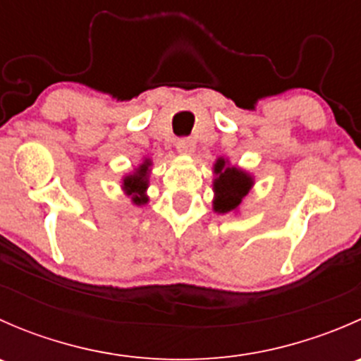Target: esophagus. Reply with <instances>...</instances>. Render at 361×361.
<instances>
[{
    "instance_id": "obj_1",
    "label": "esophagus",
    "mask_w": 361,
    "mask_h": 361,
    "mask_svg": "<svg viewBox=\"0 0 361 361\" xmlns=\"http://www.w3.org/2000/svg\"><path fill=\"white\" fill-rule=\"evenodd\" d=\"M176 150L178 154L190 155L195 150V141L190 140V137H181V140L176 141Z\"/></svg>"
}]
</instances>
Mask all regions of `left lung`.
Returning a JSON list of instances; mask_svg holds the SVG:
<instances>
[{
    "label": "left lung",
    "mask_w": 361,
    "mask_h": 361,
    "mask_svg": "<svg viewBox=\"0 0 361 361\" xmlns=\"http://www.w3.org/2000/svg\"><path fill=\"white\" fill-rule=\"evenodd\" d=\"M214 174L213 209L216 213L235 211L253 187V178L239 167L228 166L227 160L221 157L214 164Z\"/></svg>",
    "instance_id": "obj_1"
}]
</instances>
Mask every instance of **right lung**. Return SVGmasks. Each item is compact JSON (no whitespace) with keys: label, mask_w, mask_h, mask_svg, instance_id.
Wrapping results in <instances>:
<instances>
[{"label":"right lung","mask_w":361,"mask_h":361,"mask_svg":"<svg viewBox=\"0 0 361 361\" xmlns=\"http://www.w3.org/2000/svg\"><path fill=\"white\" fill-rule=\"evenodd\" d=\"M152 160L145 159L143 164H140L134 173L127 174L122 181V188L127 195H130V201L136 206H143L148 202L147 188H148V174H150Z\"/></svg>","instance_id":"obj_1"}]
</instances>
